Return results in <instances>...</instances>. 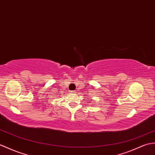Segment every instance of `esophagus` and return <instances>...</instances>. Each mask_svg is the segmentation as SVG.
Here are the masks:
<instances>
[{
  "label": "esophagus",
  "mask_w": 155,
  "mask_h": 155,
  "mask_svg": "<svg viewBox=\"0 0 155 155\" xmlns=\"http://www.w3.org/2000/svg\"><path fill=\"white\" fill-rule=\"evenodd\" d=\"M71 94H75V93H76V91H71Z\"/></svg>",
  "instance_id": "obj_1"
}]
</instances>
